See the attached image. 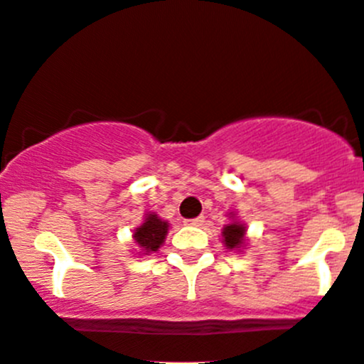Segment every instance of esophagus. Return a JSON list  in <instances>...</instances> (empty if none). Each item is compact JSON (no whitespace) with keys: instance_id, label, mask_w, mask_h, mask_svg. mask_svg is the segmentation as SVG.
Returning <instances> with one entry per match:
<instances>
[{"instance_id":"esophagus-1","label":"esophagus","mask_w":364,"mask_h":364,"mask_svg":"<svg viewBox=\"0 0 364 364\" xmlns=\"http://www.w3.org/2000/svg\"><path fill=\"white\" fill-rule=\"evenodd\" d=\"M203 223H205V218H203V215H199V218H196V219H186L185 225H190V227H201Z\"/></svg>"}]
</instances>
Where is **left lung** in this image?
Here are the masks:
<instances>
[{
  "label": "left lung",
  "mask_w": 364,
  "mask_h": 364,
  "mask_svg": "<svg viewBox=\"0 0 364 364\" xmlns=\"http://www.w3.org/2000/svg\"><path fill=\"white\" fill-rule=\"evenodd\" d=\"M228 219L230 223L225 225L221 232V239H223V245L228 248V250H234V252H243L245 247L248 245V239H247V225L241 223L237 219V215L234 212L228 214Z\"/></svg>",
  "instance_id": "left-lung-1"
}]
</instances>
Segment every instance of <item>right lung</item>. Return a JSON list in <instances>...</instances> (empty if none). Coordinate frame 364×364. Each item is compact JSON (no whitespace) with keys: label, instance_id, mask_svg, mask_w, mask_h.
<instances>
[{"label":"right lung","instance_id":"1","mask_svg":"<svg viewBox=\"0 0 364 364\" xmlns=\"http://www.w3.org/2000/svg\"><path fill=\"white\" fill-rule=\"evenodd\" d=\"M168 221L159 218L156 212H149L145 214V219L137 228H134L132 239H134V252L137 255H149L152 252H158L161 245L165 243L166 234H168Z\"/></svg>","mask_w":364,"mask_h":364}]
</instances>
